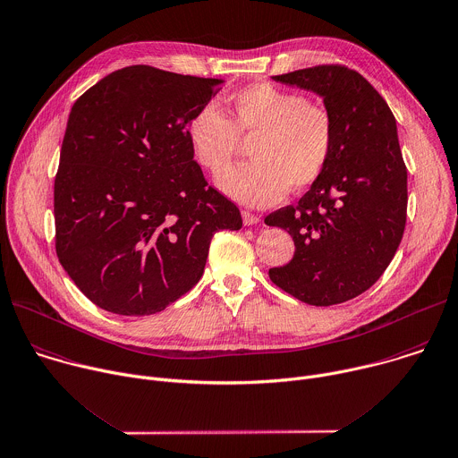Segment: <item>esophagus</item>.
Instances as JSON below:
<instances>
[{"label": "esophagus", "mask_w": 458, "mask_h": 458, "mask_svg": "<svg viewBox=\"0 0 458 458\" xmlns=\"http://www.w3.org/2000/svg\"><path fill=\"white\" fill-rule=\"evenodd\" d=\"M259 216H255V214H251V212H248V210H244L242 212V223L246 225V226H253V225H259Z\"/></svg>", "instance_id": "esophagus-1"}]
</instances>
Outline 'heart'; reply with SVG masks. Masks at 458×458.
Instances as JSON below:
<instances>
[{"instance_id":"1","label":"heart","mask_w":458,"mask_h":458,"mask_svg":"<svg viewBox=\"0 0 458 458\" xmlns=\"http://www.w3.org/2000/svg\"><path fill=\"white\" fill-rule=\"evenodd\" d=\"M232 120L214 102L189 122L187 138L194 160L210 174L225 171L241 138L253 140V162L217 178L223 194L246 207H269L289 189L306 191L329 167L335 148L331 113L296 91L257 82L230 97Z\"/></svg>"}]
</instances>
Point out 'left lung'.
Segmentation results:
<instances>
[{
    "label": "left lung",
    "mask_w": 458,
    "mask_h": 458,
    "mask_svg": "<svg viewBox=\"0 0 458 458\" xmlns=\"http://www.w3.org/2000/svg\"><path fill=\"white\" fill-rule=\"evenodd\" d=\"M313 91L335 122L324 176L267 226L294 241L293 259L269 269L273 284L310 306H335L365 293L394 259L406 225V167L395 118L358 72L326 64L273 77Z\"/></svg>",
    "instance_id": "left-lung-1"
}]
</instances>
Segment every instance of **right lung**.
<instances>
[{"mask_svg": "<svg viewBox=\"0 0 458 458\" xmlns=\"http://www.w3.org/2000/svg\"><path fill=\"white\" fill-rule=\"evenodd\" d=\"M221 79L129 66L72 107L55 176V250L75 285L122 317L164 311L201 278L210 241L242 226L207 187L187 127Z\"/></svg>", "mask_w": 458, "mask_h": 458, "instance_id": "obj_1", "label": "right lung"}]
</instances>
